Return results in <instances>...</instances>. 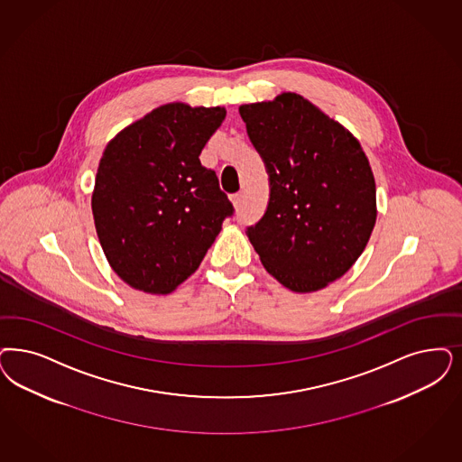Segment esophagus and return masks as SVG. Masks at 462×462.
Returning <instances> with one entry per match:
<instances>
[{
    "mask_svg": "<svg viewBox=\"0 0 462 462\" xmlns=\"http://www.w3.org/2000/svg\"><path fill=\"white\" fill-rule=\"evenodd\" d=\"M230 199H232V205H234V208H236V209H239V208L242 207V201H244V194H242V192H237V194H234Z\"/></svg>",
    "mask_w": 462,
    "mask_h": 462,
    "instance_id": "obj_1",
    "label": "esophagus"
}]
</instances>
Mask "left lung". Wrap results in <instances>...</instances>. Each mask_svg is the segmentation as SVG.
<instances>
[{"mask_svg":"<svg viewBox=\"0 0 462 462\" xmlns=\"http://www.w3.org/2000/svg\"><path fill=\"white\" fill-rule=\"evenodd\" d=\"M239 112L270 174L268 209L247 228L249 240L283 287L322 290L356 263L375 225L365 152L346 127L293 92Z\"/></svg>","mask_w":462,"mask_h":462,"instance_id":"obj_1","label":"left lung"}]
</instances>
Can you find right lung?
Wrapping results in <instances>:
<instances>
[{
  "label": "right lung",
  "instance_id": "right-lung-1",
  "mask_svg": "<svg viewBox=\"0 0 462 462\" xmlns=\"http://www.w3.org/2000/svg\"><path fill=\"white\" fill-rule=\"evenodd\" d=\"M225 107L163 104L121 129L98 162L92 213L114 273L152 295L199 268L234 207L199 155Z\"/></svg>",
  "mask_w": 462,
  "mask_h": 462
}]
</instances>
